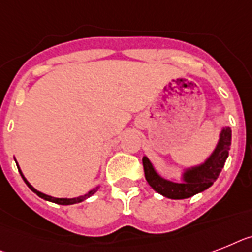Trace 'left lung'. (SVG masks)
<instances>
[{"label": "left lung", "instance_id": "8db88e82", "mask_svg": "<svg viewBox=\"0 0 252 252\" xmlns=\"http://www.w3.org/2000/svg\"><path fill=\"white\" fill-rule=\"evenodd\" d=\"M232 131L229 127L221 130L219 143L210 158L202 165L196 166L184 172L182 183H175L166 180L156 172L151 161L147 157H143V167H144L145 179L149 186L156 192L171 199H184L201 193L213 186L214 182L219 178L221 168L224 167L228 152L230 147Z\"/></svg>", "mask_w": 252, "mask_h": 252}]
</instances>
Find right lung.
<instances>
[{"mask_svg":"<svg viewBox=\"0 0 252 252\" xmlns=\"http://www.w3.org/2000/svg\"><path fill=\"white\" fill-rule=\"evenodd\" d=\"M18 168H19V167H18ZM19 172H20V175H22L23 180H24V182H26L27 186H28L29 188L32 189L33 192L36 193L37 196L41 197V198H43V199H46V201H50V202L58 203V205H73V203L82 202V201H85V199H86V198H89V197L93 196L94 193H95V192H96V190H97V187H96V188L93 189V190H90V192L87 193V194H85V196H81V197H77V198H55V197H50V196H47V194H43V193L38 192V190H37V189L33 188V187L31 186V184H29L28 182H27V179L24 178V175H23L22 171H20V170H19Z\"/></svg>","mask_w":252,"mask_h":252,"instance_id":"1","label":"right lung"}]
</instances>
